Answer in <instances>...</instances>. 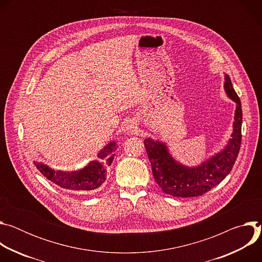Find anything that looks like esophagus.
<instances>
[{"label":"esophagus","instance_id":"obj_1","mask_svg":"<svg viewBox=\"0 0 262 262\" xmlns=\"http://www.w3.org/2000/svg\"><path fill=\"white\" fill-rule=\"evenodd\" d=\"M124 132L127 135H133L138 132V125L134 120H127L124 124Z\"/></svg>","mask_w":262,"mask_h":262}]
</instances>
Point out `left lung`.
Segmentation results:
<instances>
[{
    "instance_id": "1",
    "label": "left lung",
    "mask_w": 262,
    "mask_h": 262,
    "mask_svg": "<svg viewBox=\"0 0 262 262\" xmlns=\"http://www.w3.org/2000/svg\"><path fill=\"white\" fill-rule=\"evenodd\" d=\"M224 90L236 105L231 138L217 152L199 165L190 167L174 159L167 143L150 137L144 140L155 180L168 195L182 198L201 196L225 179L232 170L242 143L243 111L229 76L224 73Z\"/></svg>"
}]
</instances>
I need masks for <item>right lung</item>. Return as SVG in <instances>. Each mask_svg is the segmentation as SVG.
Returning <instances> with one entry per match:
<instances>
[{
	"instance_id": "1",
	"label": "right lung",
	"mask_w": 262,
	"mask_h": 262,
	"mask_svg": "<svg viewBox=\"0 0 262 262\" xmlns=\"http://www.w3.org/2000/svg\"><path fill=\"white\" fill-rule=\"evenodd\" d=\"M117 143L108 142L98 151L97 159L89 162L84 168L79 170H56L42 162H34L41 174L53 183L66 190L93 191L104 182L108 168L114 160Z\"/></svg>"
}]
</instances>
